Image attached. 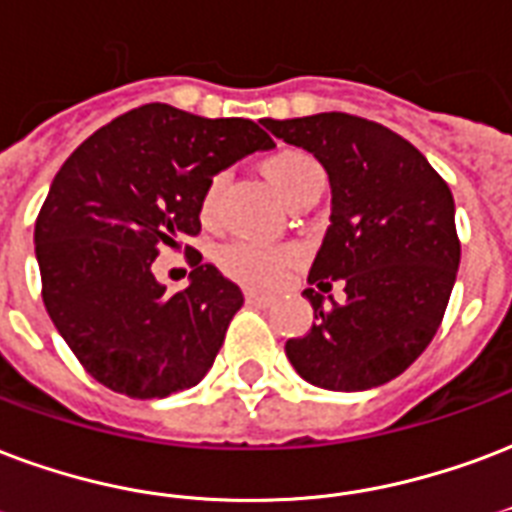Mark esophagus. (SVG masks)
Here are the masks:
<instances>
[{"instance_id":"34e87169","label":"esophagus","mask_w":512,"mask_h":512,"mask_svg":"<svg viewBox=\"0 0 512 512\" xmlns=\"http://www.w3.org/2000/svg\"><path fill=\"white\" fill-rule=\"evenodd\" d=\"M245 302L253 307H270L272 297H264V294H256V291H245Z\"/></svg>"}]
</instances>
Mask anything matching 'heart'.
<instances>
[{"label":"heart","mask_w":512,"mask_h":512,"mask_svg":"<svg viewBox=\"0 0 512 512\" xmlns=\"http://www.w3.org/2000/svg\"><path fill=\"white\" fill-rule=\"evenodd\" d=\"M261 172L267 175L272 188L278 191L283 202H291L302 188H307L315 180H324V169L307 151L299 148H283L261 161ZM224 178L215 175L207 180L199 202L202 218H213L218 207V194H221ZM218 264L229 278L240 280L251 288H272L286 278L291 267L297 264V251L294 248H270L259 242L237 240L229 242L224 251L218 253Z\"/></svg>","instance_id":"heart-1"}]
</instances>
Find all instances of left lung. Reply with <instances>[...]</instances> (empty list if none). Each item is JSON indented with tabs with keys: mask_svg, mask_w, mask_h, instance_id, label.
<instances>
[{
	"mask_svg": "<svg viewBox=\"0 0 512 512\" xmlns=\"http://www.w3.org/2000/svg\"><path fill=\"white\" fill-rule=\"evenodd\" d=\"M264 126L324 164L332 224L307 280L321 291L345 283L343 305L305 288L315 321L288 340V361L329 391L383 386L426 351L451 299L461 259L451 188L405 137L359 115Z\"/></svg>",
	"mask_w": 512,
	"mask_h": 512,
	"instance_id": "8db88e82",
	"label": "left lung"
}]
</instances>
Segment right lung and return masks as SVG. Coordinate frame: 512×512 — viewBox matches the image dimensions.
<instances>
[{
	"instance_id": "add662e5",
	"label": "right lung",
	"mask_w": 512,
	"mask_h": 512,
	"mask_svg": "<svg viewBox=\"0 0 512 512\" xmlns=\"http://www.w3.org/2000/svg\"><path fill=\"white\" fill-rule=\"evenodd\" d=\"M270 148L248 118L153 102L118 115L61 164L34 224V253L45 310L91 378L132 399L205 378L242 291L194 251L191 283L169 294L153 261L197 237L207 180Z\"/></svg>"
}]
</instances>
